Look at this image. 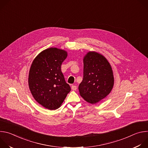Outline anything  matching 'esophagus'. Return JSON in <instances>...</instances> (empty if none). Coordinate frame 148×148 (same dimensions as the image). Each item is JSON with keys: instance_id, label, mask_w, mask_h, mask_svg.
Here are the masks:
<instances>
[{"instance_id": "esophagus-1", "label": "esophagus", "mask_w": 148, "mask_h": 148, "mask_svg": "<svg viewBox=\"0 0 148 148\" xmlns=\"http://www.w3.org/2000/svg\"><path fill=\"white\" fill-rule=\"evenodd\" d=\"M71 89L73 90H76L77 89V86H71Z\"/></svg>"}]
</instances>
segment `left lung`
<instances>
[{"label":"left lung","instance_id":"1","mask_svg":"<svg viewBox=\"0 0 148 148\" xmlns=\"http://www.w3.org/2000/svg\"><path fill=\"white\" fill-rule=\"evenodd\" d=\"M83 79L78 87L79 95L87 102L94 104L112 91L114 77L108 60L96 51H88L84 57Z\"/></svg>","mask_w":148,"mask_h":148}]
</instances>
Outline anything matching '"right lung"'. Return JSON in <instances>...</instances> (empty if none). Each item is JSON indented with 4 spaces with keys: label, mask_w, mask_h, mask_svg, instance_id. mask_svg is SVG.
Returning a JSON list of instances; mask_svg holds the SVG:
<instances>
[{
    "label": "right lung",
    "mask_w": 148,
    "mask_h": 148,
    "mask_svg": "<svg viewBox=\"0 0 148 148\" xmlns=\"http://www.w3.org/2000/svg\"><path fill=\"white\" fill-rule=\"evenodd\" d=\"M67 55L64 50L50 47L40 52L30 66L28 83L31 94L48 110L58 109L71 91L61 70Z\"/></svg>",
    "instance_id": "1"
}]
</instances>
